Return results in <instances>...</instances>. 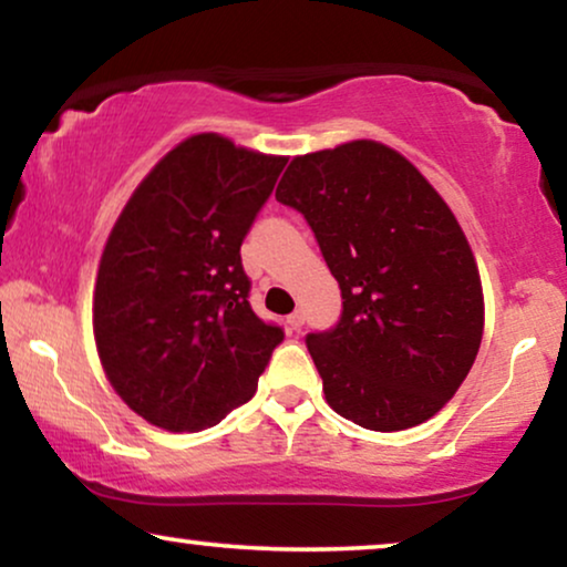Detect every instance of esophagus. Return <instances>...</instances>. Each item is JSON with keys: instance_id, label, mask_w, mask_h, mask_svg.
<instances>
[{"instance_id": "1", "label": "esophagus", "mask_w": 567, "mask_h": 567, "mask_svg": "<svg viewBox=\"0 0 567 567\" xmlns=\"http://www.w3.org/2000/svg\"><path fill=\"white\" fill-rule=\"evenodd\" d=\"M286 322H289L291 330H301V324H305V312H301V309H297V312L289 315V320H286Z\"/></svg>"}]
</instances>
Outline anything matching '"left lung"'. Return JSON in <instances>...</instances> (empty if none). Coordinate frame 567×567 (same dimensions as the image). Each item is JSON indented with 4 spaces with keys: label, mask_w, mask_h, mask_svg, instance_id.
I'll list each match as a JSON object with an SVG mask.
<instances>
[{
    "label": "left lung",
    "mask_w": 567,
    "mask_h": 567,
    "mask_svg": "<svg viewBox=\"0 0 567 567\" xmlns=\"http://www.w3.org/2000/svg\"><path fill=\"white\" fill-rule=\"evenodd\" d=\"M276 200L305 214L343 297L336 328L307 336L328 405L382 433L436 415L485 322L475 255L446 200L371 138L293 157Z\"/></svg>",
    "instance_id": "left-lung-1"
}]
</instances>
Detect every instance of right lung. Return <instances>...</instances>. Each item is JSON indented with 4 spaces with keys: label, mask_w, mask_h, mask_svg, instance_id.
<instances>
[{
    "label": "right lung",
    "mask_w": 567,
    "mask_h": 567,
    "mask_svg": "<svg viewBox=\"0 0 567 567\" xmlns=\"http://www.w3.org/2000/svg\"><path fill=\"white\" fill-rule=\"evenodd\" d=\"M286 167L196 134L138 183L100 258L92 330L107 382L157 429H212L255 394L278 324L252 312L243 239Z\"/></svg>",
    "instance_id": "1"
}]
</instances>
